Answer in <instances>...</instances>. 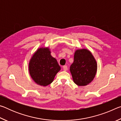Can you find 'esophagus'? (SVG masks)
I'll return each instance as SVG.
<instances>
[{
  "label": "esophagus",
  "instance_id": "1",
  "mask_svg": "<svg viewBox=\"0 0 121 121\" xmlns=\"http://www.w3.org/2000/svg\"><path fill=\"white\" fill-rule=\"evenodd\" d=\"M63 69L64 71H67V70H68V67H67V65H63Z\"/></svg>",
  "mask_w": 121,
  "mask_h": 121
}]
</instances>
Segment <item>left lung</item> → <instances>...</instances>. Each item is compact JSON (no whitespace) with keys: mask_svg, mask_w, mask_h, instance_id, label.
Segmentation results:
<instances>
[{"mask_svg":"<svg viewBox=\"0 0 121 121\" xmlns=\"http://www.w3.org/2000/svg\"><path fill=\"white\" fill-rule=\"evenodd\" d=\"M74 60L70 67L73 82L79 86H86L95 77L97 63L93 54L86 48L78 49L74 53Z\"/></svg>","mask_w":121,"mask_h":121,"instance_id":"left-lung-1","label":"left lung"}]
</instances>
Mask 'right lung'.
I'll return each mask as SVG.
<instances>
[{
    "label": "right lung",
    "mask_w": 121,
    "mask_h": 121,
    "mask_svg": "<svg viewBox=\"0 0 121 121\" xmlns=\"http://www.w3.org/2000/svg\"><path fill=\"white\" fill-rule=\"evenodd\" d=\"M30 76L37 84L46 86L53 82L56 73L61 70L56 59L51 54L48 47L38 48L29 62Z\"/></svg>",
    "instance_id": "add662e5"
}]
</instances>
